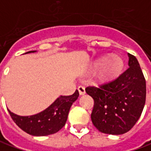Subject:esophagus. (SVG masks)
<instances>
[{"mask_svg":"<svg viewBox=\"0 0 151 151\" xmlns=\"http://www.w3.org/2000/svg\"><path fill=\"white\" fill-rule=\"evenodd\" d=\"M78 92H79L80 95H83L85 93V88L83 86H78Z\"/></svg>","mask_w":151,"mask_h":151,"instance_id":"esophagus-1","label":"esophagus"}]
</instances>
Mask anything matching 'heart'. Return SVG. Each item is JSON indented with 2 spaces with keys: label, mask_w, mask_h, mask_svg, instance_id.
I'll list each match as a JSON object with an SVG mask.
<instances>
[{
  "label": "heart",
  "mask_w": 151,
  "mask_h": 151,
  "mask_svg": "<svg viewBox=\"0 0 151 151\" xmlns=\"http://www.w3.org/2000/svg\"><path fill=\"white\" fill-rule=\"evenodd\" d=\"M124 62L123 59L117 55L111 56H104L96 59L93 63V68L98 69L101 68L99 78L101 79H107L112 76L115 75L122 69Z\"/></svg>",
  "instance_id": "heart-1"
}]
</instances>
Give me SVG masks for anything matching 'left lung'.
Instances as JSON below:
<instances>
[{"mask_svg":"<svg viewBox=\"0 0 151 151\" xmlns=\"http://www.w3.org/2000/svg\"><path fill=\"white\" fill-rule=\"evenodd\" d=\"M126 70L102 83L86 88L94 100L91 114L93 125L102 133L122 134L139 119L146 97V83L136 58L128 53Z\"/></svg>","mask_w":151,"mask_h":151,"instance_id":"left-lung-1","label":"left lung"}]
</instances>
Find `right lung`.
Returning a JSON list of instances; mask_svg holds the SVG:
<instances>
[{
    "label": "right lung",
    "instance_id": "1",
    "mask_svg": "<svg viewBox=\"0 0 151 151\" xmlns=\"http://www.w3.org/2000/svg\"><path fill=\"white\" fill-rule=\"evenodd\" d=\"M37 51H30L32 53ZM79 93L76 90L70 96H59L43 111L30 116H20L9 109L14 122L25 132L34 136H45L59 131L65 125L72 104L78 99Z\"/></svg>",
    "mask_w": 151,
    "mask_h": 151
}]
</instances>
